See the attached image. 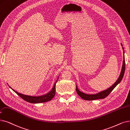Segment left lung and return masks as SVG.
Returning <instances> with one entry per match:
<instances>
[{
    "label": "left lung",
    "instance_id": "obj_1",
    "mask_svg": "<svg viewBox=\"0 0 130 130\" xmlns=\"http://www.w3.org/2000/svg\"><path fill=\"white\" fill-rule=\"evenodd\" d=\"M121 46L123 47V45L122 43H121ZM122 48L124 50L123 47H122ZM124 52H123V53H124ZM125 69V57H124V55L123 65H122V70H121V72L120 73V75L119 77H118L117 81L113 84H112L111 87H110L108 89H107L106 90H103V91H100L97 93L87 94V93H84V92L81 91L80 90L78 89L77 86L76 85V91L77 92V93L81 98H82V99H83L84 100H95V99H104V98H106L107 96H108L109 94L112 91V90H113L117 86V84H118L121 82V81H122V78L123 77L124 74Z\"/></svg>",
    "mask_w": 130,
    "mask_h": 130
}]
</instances>
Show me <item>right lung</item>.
<instances>
[{
	"instance_id": "add662e5",
	"label": "right lung",
	"mask_w": 130,
	"mask_h": 130,
	"mask_svg": "<svg viewBox=\"0 0 130 130\" xmlns=\"http://www.w3.org/2000/svg\"><path fill=\"white\" fill-rule=\"evenodd\" d=\"M58 78H59V77H58L57 80H56V81L55 82L53 88L49 92H48V93L44 94L43 95H39V96H32V95H28L22 94V93H20L18 92H17L16 91H15V90L12 89L10 86H9V87L10 89H12L13 90V91H14L17 94L19 95L21 98H22L25 101H27V102L33 103V104L42 103L47 102V101L51 100L54 97L55 95V93H56V84L57 82Z\"/></svg>"
}]
</instances>
